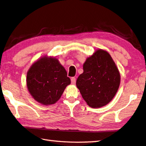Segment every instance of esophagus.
Listing matches in <instances>:
<instances>
[{"mask_svg":"<svg viewBox=\"0 0 146 146\" xmlns=\"http://www.w3.org/2000/svg\"><path fill=\"white\" fill-rule=\"evenodd\" d=\"M71 83L72 84V85H75L76 84V78L74 77L71 78Z\"/></svg>","mask_w":146,"mask_h":146,"instance_id":"obj_1","label":"esophagus"}]
</instances>
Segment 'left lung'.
I'll use <instances>...</instances> for the list:
<instances>
[{"label":"left lung","mask_w":146,"mask_h":146,"mask_svg":"<svg viewBox=\"0 0 146 146\" xmlns=\"http://www.w3.org/2000/svg\"><path fill=\"white\" fill-rule=\"evenodd\" d=\"M120 83L121 75L111 56L106 50L99 48L86 58L76 86L88 105L98 108L113 99Z\"/></svg>","instance_id":"8db88e82"}]
</instances>
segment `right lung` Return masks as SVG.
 <instances>
[{"label":"right lung","mask_w":146,"mask_h":146,"mask_svg":"<svg viewBox=\"0 0 146 146\" xmlns=\"http://www.w3.org/2000/svg\"><path fill=\"white\" fill-rule=\"evenodd\" d=\"M28 91L43 105L56 103L70 84L65 68L55 57L43 56L31 66L27 72Z\"/></svg>","instance_id":"right-lung-1"}]
</instances>
